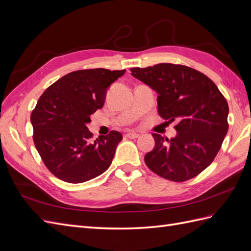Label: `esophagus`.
Returning a JSON list of instances; mask_svg holds the SVG:
<instances>
[{
  "mask_svg": "<svg viewBox=\"0 0 251 251\" xmlns=\"http://www.w3.org/2000/svg\"><path fill=\"white\" fill-rule=\"evenodd\" d=\"M139 136H140L139 133L133 132V131H129V132H127V134H126V137L129 138V139H137Z\"/></svg>",
  "mask_w": 251,
  "mask_h": 251,
  "instance_id": "esophagus-1",
  "label": "esophagus"
}]
</instances>
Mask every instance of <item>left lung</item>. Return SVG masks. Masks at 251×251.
<instances>
[{"label":"left lung","mask_w":251,"mask_h":251,"mask_svg":"<svg viewBox=\"0 0 251 251\" xmlns=\"http://www.w3.org/2000/svg\"><path fill=\"white\" fill-rule=\"evenodd\" d=\"M131 75L158 93V112L172 123L176 137L152 133L155 147L146 165L168 180L182 182L207 169L228 132L229 107L215 83L201 72L181 64L159 63L132 68Z\"/></svg>","instance_id":"8db88e82"}]
</instances>
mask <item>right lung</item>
Here are the masks:
<instances>
[{
	"instance_id": "right-lung-1",
	"label": "right lung",
	"mask_w": 251,
	"mask_h": 251,
	"mask_svg": "<svg viewBox=\"0 0 251 251\" xmlns=\"http://www.w3.org/2000/svg\"><path fill=\"white\" fill-rule=\"evenodd\" d=\"M125 70L90 69L71 72L50 86L31 112L34 143L49 171L61 180L81 183L110 166L123 139L112 130L91 140L90 115L102 108L108 88Z\"/></svg>"
}]
</instances>
